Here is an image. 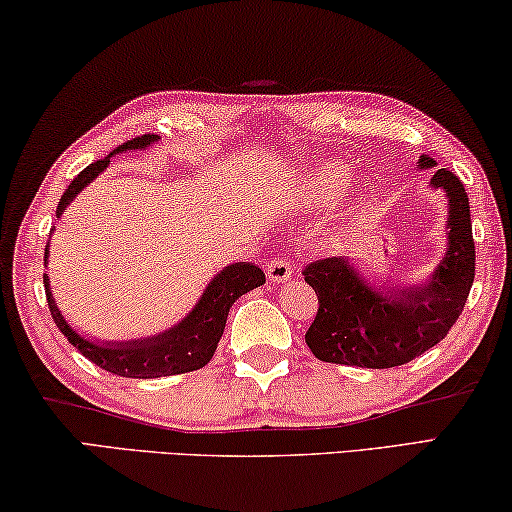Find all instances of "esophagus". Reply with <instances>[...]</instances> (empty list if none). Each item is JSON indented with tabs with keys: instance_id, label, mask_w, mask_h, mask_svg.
I'll return each instance as SVG.
<instances>
[{
	"instance_id": "obj_1",
	"label": "esophagus",
	"mask_w": 512,
	"mask_h": 512,
	"mask_svg": "<svg viewBox=\"0 0 512 512\" xmlns=\"http://www.w3.org/2000/svg\"><path fill=\"white\" fill-rule=\"evenodd\" d=\"M266 275H269L271 282H287L294 275V266H291L285 257H273L269 264H266Z\"/></svg>"
}]
</instances>
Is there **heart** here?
<instances>
[{
    "instance_id": "obj_1",
    "label": "heart",
    "mask_w": 512,
    "mask_h": 512,
    "mask_svg": "<svg viewBox=\"0 0 512 512\" xmlns=\"http://www.w3.org/2000/svg\"><path fill=\"white\" fill-rule=\"evenodd\" d=\"M348 180V170L339 164H323L310 170L300 184V193L307 202H321L337 196Z\"/></svg>"
}]
</instances>
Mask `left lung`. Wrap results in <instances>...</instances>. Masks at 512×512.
<instances>
[{
	"mask_svg": "<svg viewBox=\"0 0 512 512\" xmlns=\"http://www.w3.org/2000/svg\"><path fill=\"white\" fill-rule=\"evenodd\" d=\"M417 166L431 170V189L446 198V250L421 282L394 285L371 280L351 257H328L303 271L316 291L319 312L305 342L321 362L389 369L419 358L440 344L462 314L474 282V239L469 198L460 177L421 154Z\"/></svg>",
	"mask_w": 512,
	"mask_h": 512,
	"instance_id": "8db88e82",
	"label": "left lung"
}]
</instances>
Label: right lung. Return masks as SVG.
Returning a JSON list of instances; mask_svg holds the SVG:
<instances>
[{
	"label": "right lung",
	"mask_w": 512,
	"mask_h": 512,
	"mask_svg": "<svg viewBox=\"0 0 512 512\" xmlns=\"http://www.w3.org/2000/svg\"><path fill=\"white\" fill-rule=\"evenodd\" d=\"M152 143H157V136L154 134L139 136V139L118 145V148L107 154V157L81 170L66 189V193L61 196L59 207H56V221H59L61 214L66 212L70 202L75 200L97 175H102L104 170L109 168V159L113 154L148 150ZM47 257H50V241H47L45 246V264ZM264 282L266 275L259 266L250 262H234L230 266H225L223 271H218L214 278L209 280V285L202 291L198 303L193 305V310L186 314L182 321H177L175 326H170L150 337L125 339V342H113L111 339V342H107V339L79 335V332L70 326L54 300L50 275H43L47 305H50L56 328L66 335L68 342L75 346L84 358L97 364V367L107 369L123 378H161L205 367V364L214 358L216 346L221 342L227 312H230L234 300L248 294V291L257 289L259 285H264Z\"/></svg>",
	"instance_id": "1"
}]
</instances>
